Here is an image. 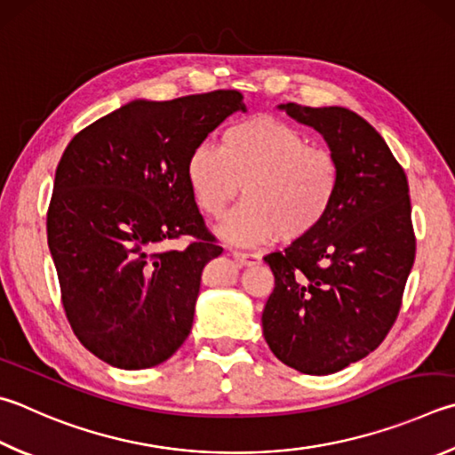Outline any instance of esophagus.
I'll list each match as a JSON object with an SVG mask.
<instances>
[{"label":"esophagus","mask_w":455,"mask_h":455,"mask_svg":"<svg viewBox=\"0 0 455 455\" xmlns=\"http://www.w3.org/2000/svg\"><path fill=\"white\" fill-rule=\"evenodd\" d=\"M230 256L238 262V267H254V264L260 262L259 256L244 251H230Z\"/></svg>","instance_id":"1"}]
</instances>
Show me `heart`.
Masks as SVG:
<instances>
[{"label": "heart", "mask_w": 455, "mask_h": 455, "mask_svg": "<svg viewBox=\"0 0 455 455\" xmlns=\"http://www.w3.org/2000/svg\"><path fill=\"white\" fill-rule=\"evenodd\" d=\"M204 217L219 219L243 187L244 203L219 233L236 244L299 243L324 225L340 191V164L291 123L256 115L222 133L220 147L199 143L185 164Z\"/></svg>", "instance_id": "b5f03b06"}]
</instances>
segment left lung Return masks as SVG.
Returning a JSON list of instances; mask_svg holds the SVG:
<instances>
[{"label":"left lung","instance_id":"left-lung-1","mask_svg":"<svg viewBox=\"0 0 455 455\" xmlns=\"http://www.w3.org/2000/svg\"><path fill=\"white\" fill-rule=\"evenodd\" d=\"M324 137L340 191L316 233L264 256L275 291L262 334L283 364L324 376L374 352L390 332L416 259L408 179L378 131L344 107L280 105Z\"/></svg>","mask_w":455,"mask_h":455}]
</instances>
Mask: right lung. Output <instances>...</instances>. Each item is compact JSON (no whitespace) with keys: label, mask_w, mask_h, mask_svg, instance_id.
<instances>
[{"label":"right lung","mask_w":455,"mask_h":455,"mask_svg":"<svg viewBox=\"0 0 455 455\" xmlns=\"http://www.w3.org/2000/svg\"><path fill=\"white\" fill-rule=\"evenodd\" d=\"M243 93L131 101L71 139L47 209L61 302L73 332L107 364L143 370L175 354L193 328L204 264L222 252L185 164ZM191 235L180 251L158 246Z\"/></svg>","instance_id":"add662e5"}]
</instances>
